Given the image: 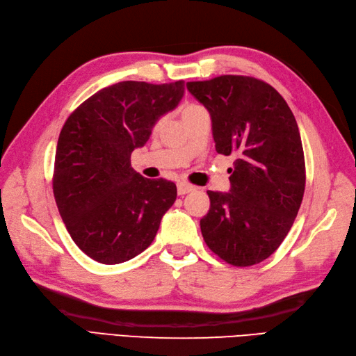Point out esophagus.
<instances>
[{
    "label": "esophagus",
    "instance_id": "1",
    "mask_svg": "<svg viewBox=\"0 0 356 356\" xmlns=\"http://www.w3.org/2000/svg\"><path fill=\"white\" fill-rule=\"evenodd\" d=\"M193 190H194V186L190 185V184H186V182H179L177 184V193H179V195H185L188 193H191Z\"/></svg>",
    "mask_w": 356,
    "mask_h": 356
}]
</instances>
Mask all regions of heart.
<instances>
[{"mask_svg":"<svg viewBox=\"0 0 356 356\" xmlns=\"http://www.w3.org/2000/svg\"><path fill=\"white\" fill-rule=\"evenodd\" d=\"M199 108H202V107H200V105H197V104H186V105H184V107H182V118L186 116L188 113H191L194 110H199Z\"/></svg>","mask_w":356,"mask_h":356,"instance_id":"obj_1","label":"heart"}]
</instances>
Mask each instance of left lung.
<instances>
[{"instance_id": "1", "label": "left lung", "mask_w": 356, "mask_h": 356, "mask_svg": "<svg viewBox=\"0 0 356 356\" xmlns=\"http://www.w3.org/2000/svg\"><path fill=\"white\" fill-rule=\"evenodd\" d=\"M208 108L218 154H236L231 193L208 191L200 220L208 248L232 266H252L274 254L289 232L306 186L297 120L266 82L240 74L186 82Z\"/></svg>"}]
</instances>
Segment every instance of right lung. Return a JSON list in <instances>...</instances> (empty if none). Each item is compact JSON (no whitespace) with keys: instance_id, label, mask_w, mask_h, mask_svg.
<instances>
[{"instance_id":"add662e5","label":"right lung","mask_w":356,"mask_h":356,"mask_svg":"<svg viewBox=\"0 0 356 356\" xmlns=\"http://www.w3.org/2000/svg\"><path fill=\"white\" fill-rule=\"evenodd\" d=\"M184 92V81H124L90 96L67 118L53 194L70 237L95 261L118 264L145 251L176 200V185L140 176L130 159Z\"/></svg>"}]
</instances>
